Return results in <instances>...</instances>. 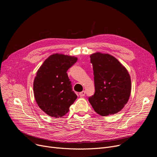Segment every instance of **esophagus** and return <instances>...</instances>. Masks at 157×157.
<instances>
[{"mask_svg": "<svg viewBox=\"0 0 157 157\" xmlns=\"http://www.w3.org/2000/svg\"><path fill=\"white\" fill-rule=\"evenodd\" d=\"M79 94V95H80L81 97H83V96H85V91L81 92H80Z\"/></svg>", "mask_w": 157, "mask_h": 157, "instance_id": "esophagus-1", "label": "esophagus"}]
</instances>
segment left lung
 <instances>
[{
  "label": "left lung",
  "mask_w": 157,
  "mask_h": 157,
  "mask_svg": "<svg viewBox=\"0 0 157 157\" xmlns=\"http://www.w3.org/2000/svg\"><path fill=\"white\" fill-rule=\"evenodd\" d=\"M93 65L95 92L88 98L94 111L102 117L120 112L131 93L130 74L115 57L96 52L90 55Z\"/></svg>",
  "instance_id": "8db88e82"
}]
</instances>
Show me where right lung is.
Listing matches in <instances>:
<instances>
[{
    "instance_id": "right-lung-1",
    "label": "right lung",
    "mask_w": 157,
    "mask_h": 157,
    "mask_svg": "<svg viewBox=\"0 0 157 157\" xmlns=\"http://www.w3.org/2000/svg\"><path fill=\"white\" fill-rule=\"evenodd\" d=\"M77 60L74 56L54 53L37 70L33 84L34 95L39 108L48 116L62 117L77 98L67 74Z\"/></svg>"
}]
</instances>
